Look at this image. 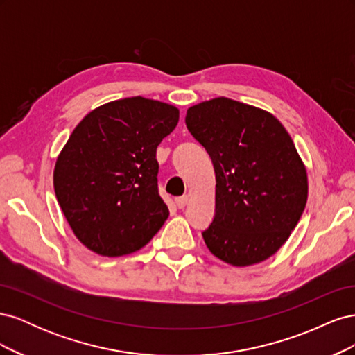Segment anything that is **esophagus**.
<instances>
[{
	"mask_svg": "<svg viewBox=\"0 0 355 355\" xmlns=\"http://www.w3.org/2000/svg\"><path fill=\"white\" fill-rule=\"evenodd\" d=\"M188 200H189L188 196L178 197V198H176V206H178V209H185V206L188 204Z\"/></svg>",
	"mask_w": 355,
	"mask_h": 355,
	"instance_id": "1",
	"label": "esophagus"
}]
</instances>
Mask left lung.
<instances>
[{
  "mask_svg": "<svg viewBox=\"0 0 355 355\" xmlns=\"http://www.w3.org/2000/svg\"><path fill=\"white\" fill-rule=\"evenodd\" d=\"M185 123L216 175V209L202 232L225 263L271 257L295 230L308 200V175L284 125L265 110L228 98L188 108Z\"/></svg>",
  "mask_w": 355,
  "mask_h": 355,
  "instance_id": "8db88e82",
  "label": "left lung"
}]
</instances>
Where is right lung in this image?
<instances>
[{
    "label": "right lung",
    "instance_id": "right-lung-1",
    "mask_svg": "<svg viewBox=\"0 0 355 355\" xmlns=\"http://www.w3.org/2000/svg\"><path fill=\"white\" fill-rule=\"evenodd\" d=\"M179 110L142 96L85 115L62 148L53 185L72 232L89 250L116 257L141 250L163 227L157 146L175 130Z\"/></svg>",
    "mask_w": 355,
    "mask_h": 355
}]
</instances>
